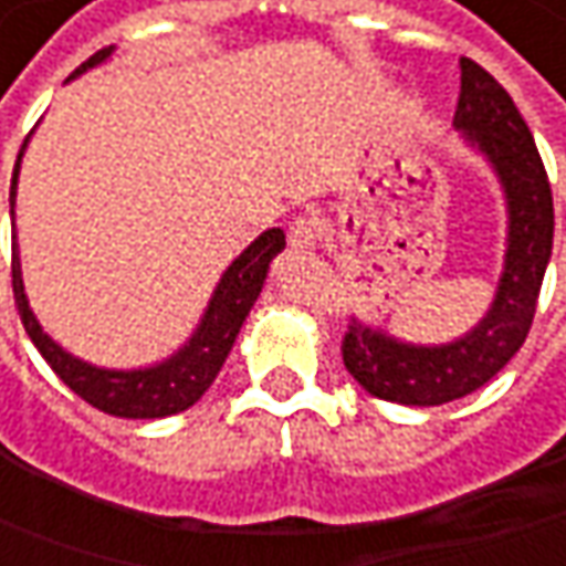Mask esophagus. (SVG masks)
<instances>
[{
  "instance_id": "obj_1",
  "label": "esophagus",
  "mask_w": 566,
  "mask_h": 566,
  "mask_svg": "<svg viewBox=\"0 0 566 566\" xmlns=\"http://www.w3.org/2000/svg\"><path fill=\"white\" fill-rule=\"evenodd\" d=\"M316 240H319V228H316V221L307 218V214H301V218H294L287 224V243H291V250H313Z\"/></svg>"
}]
</instances>
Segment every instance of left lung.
I'll use <instances>...</instances> for the list:
<instances>
[{
    "label": "left lung",
    "instance_id": "8db88e82",
    "mask_svg": "<svg viewBox=\"0 0 566 566\" xmlns=\"http://www.w3.org/2000/svg\"><path fill=\"white\" fill-rule=\"evenodd\" d=\"M453 126L491 160L504 186L506 256L488 316L447 345H408L380 329L348 323L342 360L370 396L399 406H443L475 392L526 342L545 265L552 259L554 202L535 138L513 97L479 62L462 60Z\"/></svg>",
    "mask_w": 566,
    "mask_h": 566
}]
</instances>
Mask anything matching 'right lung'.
<instances>
[{"label": "right lung", "instance_id": "obj_1", "mask_svg": "<svg viewBox=\"0 0 566 566\" xmlns=\"http://www.w3.org/2000/svg\"><path fill=\"white\" fill-rule=\"evenodd\" d=\"M113 53V46L97 50L87 62H82L75 75H82L85 69L104 62ZM28 145V138H24ZM24 145L18 151L12 174V209H14V186H18V167H21V155ZM284 250V231L282 228H269L265 234H259L240 256L228 265V272L221 275V282L211 294L209 310L199 323V329L192 332V338L174 357L160 360L155 367H142V370H107V367H94L87 360H78L75 355L62 352L60 345L40 329L34 313L28 307V294H24V282H21V265H18V253L12 256V291L18 316L24 323V332L31 335V342L38 345L43 360L53 367V374L60 377L75 396H82L87 406L101 408L116 418H167L186 411L202 399V392L209 389L224 357L231 355L234 338L250 307L256 304L269 262L275 253Z\"/></svg>", "mask_w": 566, "mask_h": 566}]
</instances>
